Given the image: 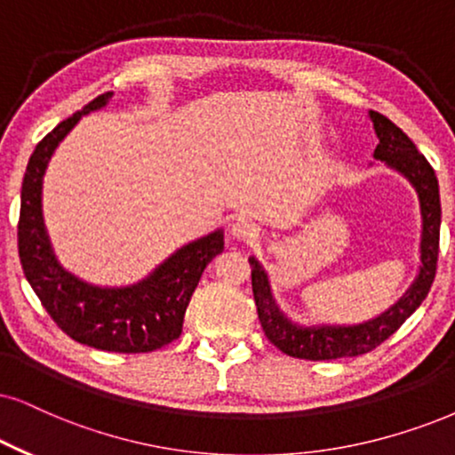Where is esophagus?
<instances>
[{"label":"esophagus","mask_w":455,"mask_h":455,"mask_svg":"<svg viewBox=\"0 0 455 455\" xmlns=\"http://www.w3.org/2000/svg\"><path fill=\"white\" fill-rule=\"evenodd\" d=\"M231 233H233V237H237L239 241H247V243H250V241H254L258 237L256 224L251 222V220H245V218H241V220H237V222L233 224Z\"/></svg>","instance_id":"1"}]
</instances>
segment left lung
<instances>
[{
    "label": "left lung",
    "mask_w": 455,
    "mask_h": 455,
    "mask_svg": "<svg viewBox=\"0 0 455 455\" xmlns=\"http://www.w3.org/2000/svg\"><path fill=\"white\" fill-rule=\"evenodd\" d=\"M370 117L378 140H380V145L373 151V157L387 161L390 168L399 170L405 178H410V182L418 191L419 212H422V243H419L422 267H419V275L407 290V294L378 319L348 327H300L291 323L281 313L273 296H270L267 273L256 258H250L251 290H254L258 319H260L264 336L281 353L296 356V359H342V356H359L378 348L405 323L407 317L416 313V308L428 296L430 285L435 281L441 233V199L435 170L430 168L427 157L418 151L405 132L396 128L388 117L376 111H370Z\"/></svg>",
    "instance_id": "8db88e82"
}]
</instances>
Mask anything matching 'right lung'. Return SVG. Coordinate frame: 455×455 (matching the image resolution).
<instances>
[{
    "mask_svg": "<svg viewBox=\"0 0 455 455\" xmlns=\"http://www.w3.org/2000/svg\"><path fill=\"white\" fill-rule=\"evenodd\" d=\"M113 92L96 96L39 140L28 159L20 191L19 256L25 277L44 308L75 342L108 353H151L182 333L185 313L201 273L224 247L220 231L201 237L170 256L151 277L122 290L84 283L52 254L42 216L45 165L82 115L105 107Z\"/></svg>",
    "mask_w": 455,
    "mask_h": 455,
    "instance_id": "1",
    "label": "right lung"
}]
</instances>
